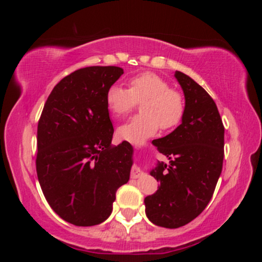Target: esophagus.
<instances>
[{"label":"esophagus","mask_w":262,"mask_h":262,"mask_svg":"<svg viewBox=\"0 0 262 262\" xmlns=\"http://www.w3.org/2000/svg\"><path fill=\"white\" fill-rule=\"evenodd\" d=\"M143 174V172L141 171V168L139 166H134L132 168V172H130V176L133 179H136V178H140V177Z\"/></svg>","instance_id":"34e87169"}]
</instances>
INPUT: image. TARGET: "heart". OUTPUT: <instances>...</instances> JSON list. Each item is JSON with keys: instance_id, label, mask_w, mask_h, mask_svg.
<instances>
[{"instance_id": "heart-1", "label": "heart", "mask_w": 262, "mask_h": 262, "mask_svg": "<svg viewBox=\"0 0 262 262\" xmlns=\"http://www.w3.org/2000/svg\"><path fill=\"white\" fill-rule=\"evenodd\" d=\"M141 104L140 115L119 127L121 139L140 143L162 129L176 127L185 112L180 92L168 88V83L154 73H143L129 79V89L113 84L106 92V104L115 117H123Z\"/></svg>"}]
</instances>
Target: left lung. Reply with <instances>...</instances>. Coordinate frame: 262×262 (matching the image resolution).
<instances>
[{"mask_svg": "<svg viewBox=\"0 0 262 262\" xmlns=\"http://www.w3.org/2000/svg\"><path fill=\"white\" fill-rule=\"evenodd\" d=\"M174 77L185 96L181 123L152 144L170 159L158 162L150 174L161 183L144 199L145 214L158 227L177 229L205 210L214 194L224 158V126L215 101L181 72Z\"/></svg>", "mask_w": 262, "mask_h": 262, "instance_id": "1", "label": "left lung"}]
</instances>
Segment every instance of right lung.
I'll return each instance as SVG.
<instances>
[{
  "instance_id": "1",
  "label": "right lung",
  "mask_w": 262,
  "mask_h": 262,
  "mask_svg": "<svg viewBox=\"0 0 262 262\" xmlns=\"http://www.w3.org/2000/svg\"><path fill=\"white\" fill-rule=\"evenodd\" d=\"M123 69L86 67L53 89L38 123V180L48 205L77 227L103 223L115 193L129 180L134 150L112 145L113 126L106 92Z\"/></svg>"
}]
</instances>
